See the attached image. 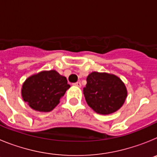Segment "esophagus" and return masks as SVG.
Returning <instances> with one entry per match:
<instances>
[{
	"mask_svg": "<svg viewBox=\"0 0 157 157\" xmlns=\"http://www.w3.org/2000/svg\"><path fill=\"white\" fill-rule=\"evenodd\" d=\"M73 85L75 86H77V87H81V82H75L73 83Z\"/></svg>",
	"mask_w": 157,
	"mask_h": 157,
	"instance_id": "34e87169",
	"label": "esophagus"
}]
</instances>
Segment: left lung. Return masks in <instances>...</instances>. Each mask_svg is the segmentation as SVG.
<instances>
[{
    "label": "left lung",
    "mask_w": 157,
    "mask_h": 157,
    "mask_svg": "<svg viewBox=\"0 0 157 157\" xmlns=\"http://www.w3.org/2000/svg\"><path fill=\"white\" fill-rule=\"evenodd\" d=\"M83 94L87 104L97 113L109 115L121 108L127 98L124 83L114 75L92 72L86 78Z\"/></svg>",
    "instance_id": "left-lung-1"
}]
</instances>
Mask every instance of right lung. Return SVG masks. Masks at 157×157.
Instances as JSON below:
<instances>
[{"label": "right lung", "mask_w": 157, "mask_h": 157, "mask_svg": "<svg viewBox=\"0 0 157 157\" xmlns=\"http://www.w3.org/2000/svg\"><path fill=\"white\" fill-rule=\"evenodd\" d=\"M70 85L67 78L56 71H42L28 78L23 83V101L31 109L39 112H50L59 104Z\"/></svg>", "instance_id": "1"}]
</instances>
